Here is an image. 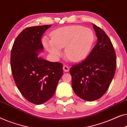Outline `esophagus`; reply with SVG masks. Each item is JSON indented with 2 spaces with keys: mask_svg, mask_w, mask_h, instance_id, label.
<instances>
[{
  "mask_svg": "<svg viewBox=\"0 0 127 127\" xmlns=\"http://www.w3.org/2000/svg\"><path fill=\"white\" fill-rule=\"evenodd\" d=\"M63 70L64 72H68L69 71V67L67 65H63Z\"/></svg>",
  "mask_w": 127,
  "mask_h": 127,
  "instance_id": "esophagus-1",
  "label": "esophagus"
}]
</instances>
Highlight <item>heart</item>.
<instances>
[{
    "label": "heart",
    "mask_w": 127,
    "mask_h": 127,
    "mask_svg": "<svg viewBox=\"0 0 127 127\" xmlns=\"http://www.w3.org/2000/svg\"><path fill=\"white\" fill-rule=\"evenodd\" d=\"M94 40L93 31L81 26H68L59 28L51 34V40L44 38L42 44L46 50L55 56L61 54V48H65V54L72 62L83 60L89 54Z\"/></svg>",
    "instance_id": "b5f03b06"
}]
</instances>
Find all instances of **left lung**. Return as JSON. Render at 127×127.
<instances>
[{
	"mask_svg": "<svg viewBox=\"0 0 127 127\" xmlns=\"http://www.w3.org/2000/svg\"><path fill=\"white\" fill-rule=\"evenodd\" d=\"M97 42L86 58L69 69L75 93L85 101H95L106 92L116 69V55L110 38L93 24Z\"/></svg>",
	"mask_w": 127,
	"mask_h": 127,
	"instance_id": "left-lung-1",
	"label": "left lung"
}]
</instances>
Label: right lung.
Listing matches in <instances>:
<instances>
[{"label": "right lung", "instance_id": "right-lung-1", "mask_svg": "<svg viewBox=\"0 0 127 127\" xmlns=\"http://www.w3.org/2000/svg\"><path fill=\"white\" fill-rule=\"evenodd\" d=\"M51 25L25 29L16 38L11 52L10 64L15 85L30 102L40 105L54 95L63 74V64L38 57L44 49L41 36Z\"/></svg>", "mask_w": 127, "mask_h": 127}]
</instances>
